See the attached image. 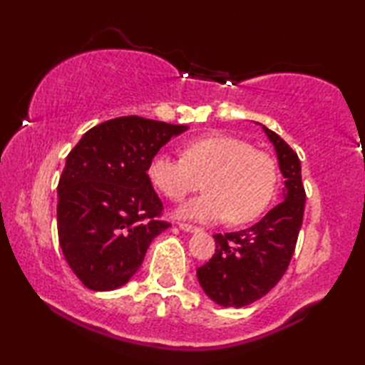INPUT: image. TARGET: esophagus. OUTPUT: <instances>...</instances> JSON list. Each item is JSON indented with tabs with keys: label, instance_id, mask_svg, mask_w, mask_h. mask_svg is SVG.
<instances>
[{
	"label": "esophagus",
	"instance_id": "1",
	"mask_svg": "<svg viewBox=\"0 0 365 365\" xmlns=\"http://www.w3.org/2000/svg\"><path fill=\"white\" fill-rule=\"evenodd\" d=\"M178 227L185 230V232H198L200 230V227H196V225H192V224H187V222H178Z\"/></svg>",
	"mask_w": 365,
	"mask_h": 365
}]
</instances>
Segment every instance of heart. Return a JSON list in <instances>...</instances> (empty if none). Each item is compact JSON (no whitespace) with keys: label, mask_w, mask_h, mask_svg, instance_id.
Wrapping results in <instances>:
<instances>
[{"label":"heart","mask_w":365,"mask_h":365,"mask_svg":"<svg viewBox=\"0 0 365 365\" xmlns=\"http://www.w3.org/2000/svg\"><path fill=\"white\" fill-rule=\"evenodd\" d=\"M149 180L170 201L203 188L177 214L196 221H222L239 225L262 214L273 200L277 170L268 153L229 135H206L188 140L182 158L158 154L149 162Z\"/></svg>","instance_id":"obj_1"}]
</instances>
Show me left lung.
Here are the masks:
<instances>
[{
    "label": "left lung",
    "instance_id": "obj_1",
    "mask_svg": "<svg viewBox=\"0 0 365 365\" xmlns=\"http://www.w3.org/2000/svg\"><path fill=\"white\" fill-rule=\"evenodd\" d=\"M274 144L284 188L279 205L255 225L216 234V253L196 269L203 291L222 307H245L266 296L287 271L305 210L300 160L279 135L263 126Z\"/></svg>",
    "mask_w": 365,
    "mask_h": 365
}]
</instances>
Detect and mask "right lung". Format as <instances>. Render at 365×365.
I'll return each mask as SVG.
<instances>
[{
    "mask_svg": "<svg viewBox=\"0 0 365 365\" xmlns=\"http://www.w3.org/2000/svg\"><path fill=\"white\" fill-rule=\"evenodd\" d=\"M188 126L130 115L94 126L71 149L58 182V240L69 268L92 291H112L140 269L169 227L149 162Z\"/></svg>",
    "mask_w": 365,
    "mask_h": 365,
    "instance_id": "right-lung-1",
    "label": "right lung"
}]
</instances>
